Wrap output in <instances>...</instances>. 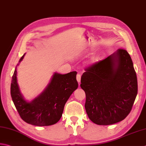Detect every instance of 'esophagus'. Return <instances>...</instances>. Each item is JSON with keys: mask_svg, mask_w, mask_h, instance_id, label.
I'll return each mask as SVG.
<instances>
[{"mask_svg": "<svg viewBox=\"0 0 146 146\" xmlns=\"http://www.w3.org/2000/svg\"><path fill=\"white\" fill-rule=\"evenodd\" d=\"M81 76H82V75H80V74H78V75H76L77 82H78L79 84H80V81H81Z\"/></svg>", "mask_w": 146, "mask_h": 146, "instance_id": "obj_1", "label": "esophagus"}]
</instances>
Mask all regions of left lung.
I'll return each instance as SVG.
<instances>
[{
    "mask_svg": "<svg viewBox=\"0 0 146 146\" xmlns=\"http://www.w3.org/2000/svg\"><path fill=\"white\" fill-rule=\"evenodd\" d=\"M85 71L80 87L86 95L85 108L90 120L109 125L124 119L138 91L136 73L127 51L119 48Z\"/></svg>",
    "mask_w": 146,
    "mask_h": 146,
    "instance_id": "obj_1",
    "label": "left lung"
}]
</instances>
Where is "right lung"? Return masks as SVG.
<instances>
[{"instance_id":"add662e5","label":"right lung","mask_w":146,"mask_h":146,"mask_svg":"<svg viewBox=\"0 0 146 146\" xmlns=\"http://www.w3.org/2000/svg\"><path fill=\"white\" fill-rule=\"evenodd\" d=\"M19 59L18 64L24 58ZM76 71L64 75L54 73L45 89L31 102H27L20 92L17 82V66L13 75L11 95L23 120L35 126H49L61 119L66 102L78 88Z\"/></svg>"}]
</instances>
